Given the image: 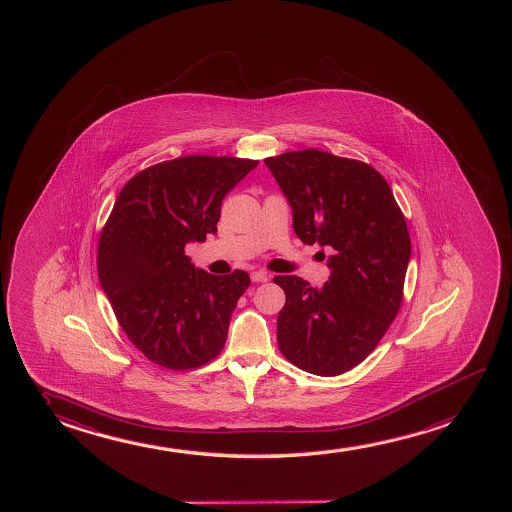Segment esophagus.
Returning a JSON list of instances; mask_svg holds the SVG:
<instances>
[{"label": "esophagus", "mask_w": 512, "mask_h": 512, "mask_svg": "<svg viewBox=\"0 0 512 512\" xmlns=\"http://www.w3.org/2000/svg\"><path fill=\"white\" fill-rule=\"evenodd\" d=\"M268 277H270V275H268L267 272H263V270H258V272H252L251 281L252 282H267Z\"/></svg>", "instance_id": "esophagus-1"}]
</instances>
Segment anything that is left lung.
<instances>
[{
  "instance_id": "1",
  "label": "left lung",
  "mask_w": 512,
  "mask_h": 512,
  "mask_svg": "<svg viewBox=\"0 0 512 512\" xmlns=\"http://www.w3.org/2000/svg\"><path fill=\"white\" fill-rule=\"evenodd\" d=\"M265 165L293 210L296 235L330 252L332 270L323 288L275 277L286 293L279 349L310 374H344L374 351L400 309L411 260L404 214L381 173L356 159L307 149Z\"/></svg>"
}]
</instances>
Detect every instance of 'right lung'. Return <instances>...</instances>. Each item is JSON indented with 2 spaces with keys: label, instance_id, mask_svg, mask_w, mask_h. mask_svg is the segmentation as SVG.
Segmentation results:
<instances>
[{
  "label": "right lung",
  "instance_id": "add662e5",
  "mask_svg": "<svg viewBox=\"0 0 512 512\" xmlns=\"http://www.w3.org/2000/svg\"><path fill=\"white\" fill-rule=\"evenodd\" d=\"M258 161L184 156L149 166L121 189L98 244V277L138 351L189 370L224 347L249 275L207 274L184 247L216 233L224 196Z\"/></svg>",
  "mask_w": 512,
  "mask_h": 512
}]
</instances>
